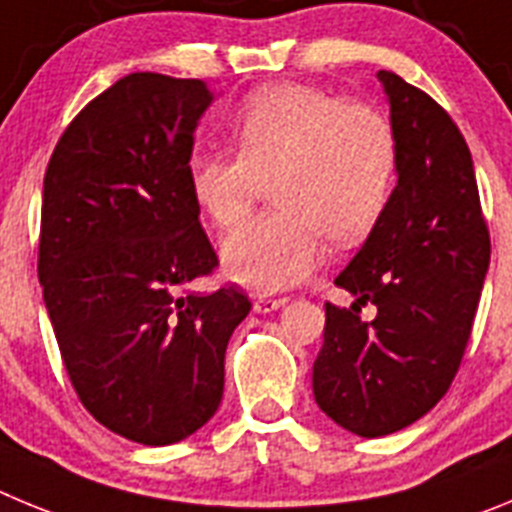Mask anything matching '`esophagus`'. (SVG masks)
Instances as JSON below:
<instances>
[{
  "label": "esophagus",
  "instance_id": "esophagus-1",
  "mask_svg": "<svg viewBox=\"0 0 512 512\" xmlns=\"http://www.w3.org/2000/svg\"><path fill=\"white\" fill-rule=\"evenodd\" d=\"M285 303H288V298L262 296V298H257V301H255V311L257 313H273V311H278V308H283Z\"/></svg>",
  "mask_w": 512,
  "mask_h": 512
}]
</instances>
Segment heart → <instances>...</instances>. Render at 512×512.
<instances>
[{
	"instance_id": "obj_1",
	"label": "heart",
	"mask_w": 512,
	"mask_h": 512,
	"mask_svg": "<svg viewBox=\"0 0 512 512\" xmlns=\"http://www.w3.org/2000/svg\"><path fill=\"white\" fill-rule=\"evenodd\" d=\"M237 158L188 160L193 201L219 229L242 224L265 186L275 214L224 242L237 283L273 293L303 283L324 257V237H365L393 193L398 142L380 109L306 84H275L245 101L232 124Z\"/></svg>"
}]
</instances>
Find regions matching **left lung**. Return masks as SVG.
I'll return each instance as SVG.
<instances>
[{"label": "left lung", "instance_id": "1", "mask_svg": "<svg viewBox=\"0 0 512 512\" xmlns=\"http://www.w3.org/2000/svg\"><path fill=\"white\" fill-rule=\"evenodd\" d=\"M390 99L398 186L365 247L334 285L352 308L326 303L313 398L357 436L395 434L426 416L462 365L490 265V229L464 135L426 91L393 71ZM378 316L365 322L361 306Z\"/></svg>", "mask_w": 512, "mask_h": 512}]
</instances>
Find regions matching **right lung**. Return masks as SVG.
<instances>
[{"label": "right lung", "mask_w": 512, "mask_h": 512, "mask_svg": "<svg viewBox=\"0 0 512 512\" xmlns=\"http://www.w3.org/2000/svg\"><path fill=\"white\" fill-rule=\"evenodd\" d=\"M199 78L130 73L73 117L43 181L38 278L68 380L124 439L199 431L224 393V352L250 298L193 293L219 267L188 188Z\"/></svg>", "instance_id": "right-lung-1"}]
</instances>
